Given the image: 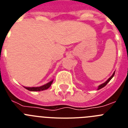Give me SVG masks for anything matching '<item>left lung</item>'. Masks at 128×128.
Here are the masks:
<instances>
[{"label": "left lung", "instance_id": "8db88e82", "mask_svg": "<svg viewBox=\"0 0 128 128\" xmlns=\"http://www.w3.org/2000/svg\"><path fill=\"white\" fill-rule=\"evenodd\" d=\"M115 72H114V73H113V74H112V76H111L110 78H108V80H106V81H105L104 82H103V83H102V84H100V85H99V86H98V90H100V89H101V88H103V87H104L106 85V84H108V82H109V81H110V80H112V79L113 77H114V75H115Z\"/></svg>", "mask_w": 128, "mask_h": 128}]
</instances>
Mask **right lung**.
<instances>
[{
	"mask_svg": "<svg viewBox=\"0 0 128 128\" xmlns=\"http://www.w3.org/2000/svg\"><path fill=\"white\" fill-rule=\"evenodd\" d=\"M53 82V80L52 81H50V82H47L46 84H44L42 86H40L38 87H26L24 86L26 89L29 90V91H32V92H36V91H42V90H45L48 89L49 87L51 86L52 83Z\"/></svg>",
	"mask_w": 128,
	"mask_h": 128,
	"instance_id": "right-lung-1",
	"label": "right lung"
}]
</instances>
